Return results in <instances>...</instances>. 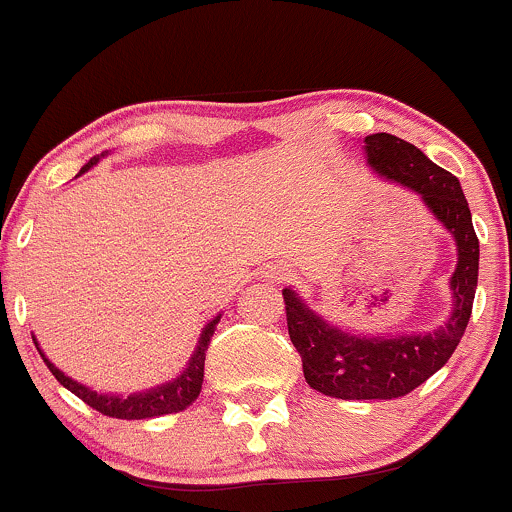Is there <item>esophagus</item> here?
Segmentation results:
<instances>
[{
	"label": "esophagus",
	"instance_id": "34e87169",
	"mask_svg": "<svg viewBox=\"0 0 512 512\" xmlns=\"http://www.w3.org/2000/svg\"><path fill=\"white\" fill-rule=\"evenodd\" d=\"M267 277H269V282H286V279H289V269H284V267H272L267 272Z\"/></svg>",
	"mask_w": 512,
	"mask_h": 512
}]
</instances>
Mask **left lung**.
I'll list each match as a JSON object with an SVG mask.
<instances>
[{
    "mask_svg": "<svg viewBox=\"0 0 512 512\" xmlns=\"http://www.w3.org/2000/svg\"><path fill=\"white\" fill-rule=\"evenodd\" d=\"M364 153L376 174L420 194L432 216L452 233L457 269L449 279L452 316L420 335L359 338L313 313L296 291H282L289 338L301 355L308 386L342 401L406 396L445 367L469 323L479 282V238L459 179L391 133L364 138Z\"/></svg>",
    "mask_w": 512,
    "mask_h": 512,
    "instance_id": "1",
    "label": "left lung"
}]
</instances>
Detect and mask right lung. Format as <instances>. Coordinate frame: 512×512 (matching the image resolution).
Listing matches in <instances>:
<instances>
[{
  "label": "right lung",
  "mask_w": 512,
  "mask_h": 512,
  "mask_svg": "<svg viewBox=\"0 0 512 512\" xmlns=\"http://www.w3.org/2000/svg\"><path fill=\"white\" fill-rule=\"evenodd\" d=\"M97 160L99 157L89 160L87 165L80 170V174L87 172L92 165H97ZM218 320H221V316L213 318L211 323L201 330L199 345H196V350H194L192 359H189L187 369H184L177 379L155 386V389L131 393V396H111V393H97V391L87 389V386L77 384V381H72L70 376H65L63 372H60V369L55 367L50 359H46V355H43L41 350L38 352H41L43 362H46L50 374H53L67 391H72L77 398H82L87 406H92L94 411L109 415V418H121V420L155 418V415L184 411V408L192 406V403L196 401V396H199V391H201V384H204L206 350H209V342L213 338V330H216Z\"/></svg>",
  "instance_id": "1"
}]
</instances>
